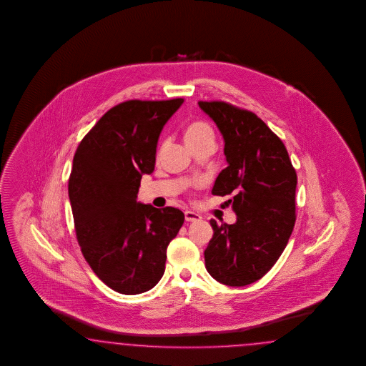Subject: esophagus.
Segmentation results:
<instances>
[{
	"mask_svg": "<svg viewBox=\"0 0 366 366\" xmlns=\"http://www.w3.org/2000/svg\"><path fill=\"white\" fill-rule=\"evenodd\" d=\"M185 220L189 222H199V220H201V216H199V213H194V212L192 211H187L185 212Z\"/></svg>",
	"mask_w": 366,
	"mask_h": 366,
	"instance_id": "esophagus-1",
	"label": "esophagus"
}]
</instances>
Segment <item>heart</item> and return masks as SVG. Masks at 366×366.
I'll return each instance as SVG.
<instances>
[{
    "label": "heart",
    "instance_id": "1",
    "mask_svg": "<svg viewBox=\"0 0 366 366\" xmlns=\"http://www.w3.org/2000/svg\"><path fill=\"white\" fill-rule=\"evenodd\" d=\"M184 139L188 146L196 144H214V133L211 126L204 122H193L184 132Z\"/></svg>",
    "mask_w": 366,
    "mask_h": 366
}]
</instances>
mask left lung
<instances>
[{
  "instance_id": "1",
  "label": "left lung",
  "mask_w": 366,
  "mask_h": 366,
  "mask_svg": "<svg viewBox=\"0 0 366 366\" xmlns=\"http://www.w3.org/2000/svg\"><path fill=\"white\" fill-rule=\"evenodd\" d=\"M199 106L222 133L228 164L212 194H231L236 213L233 224L211 220L205 268L222 285L242 287L264 277L287 245L295 224L297 173L283 142L254 112L224 102Z\"/></svg>"
}]
</instances>
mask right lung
<instances>
[{"instance_id":"right-lung-1","label":"right lung","mask_w":366,"mask_h":366,"mask_svg":"<svg viewBox=\"0 0 366 366\" xmlns=\"http://www.w3.org/2000/svg\"><path fill=\"white\" fill-rule=\"evenodd\" d=\"M184 99L129 100L107 111L79 144L68 181L84 259L103 283L124 295L154 287L184 213L137 201L154 172L161 132Z\"/></svg>"}]
</instances>
